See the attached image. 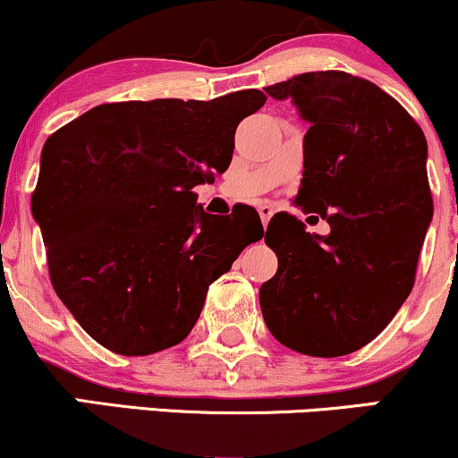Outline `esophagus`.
Segmentation results:
<instances>
[{"label": "esophagus", "instance_id": "1", "mask_svg": "<svg viewBox=\"0 0 458 458\" xmlns=\"http://www.w3.org/2000/svg\"><path fill=\"white\" fill-rule=\"evenodd\" d=\"M259 213H260L262 225H267V224H269V219L273 217V207H269V204H260Z\"/></svg>", "mask_w": 458, "mask_h": 458}]
</instances>
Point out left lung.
Segmentation results:
<instances>
[{
  "mask_svg": "<svg viewBox=\"0 0 458 458\" xmlns=\"http://www.w3.org/2000/svg\"><path fill=\"white\" fill-rule=\"evenodd\" d=\"M267 94L291 98L310 123L295 199L327 219L329 234L273 215L265 243L277 273L260 286L262 317L297 353L349 355L387 327L413 288L433 217L427 138L396 98L343 71L303 72Z\"/></svg>",
  "mask_w": 458,
  "mask_h": 458,
  "instance_id": "8db88e82",
  "label": "left lung"
}]
</instances>
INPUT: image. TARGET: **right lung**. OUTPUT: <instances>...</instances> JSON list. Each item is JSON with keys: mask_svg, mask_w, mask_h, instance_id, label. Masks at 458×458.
<instances>
[{"mask_svg": "<svg viewBox=\"0 0 458 458\" xmlns=\"http://www.w3.org/2000/svg\"><path fill=\"white\" fill-rule=\"evenodd\" d=\"M260 90L213 101L105 103L45 141L31 213L57 297L114 353H159L187 338L208 286L259 241L251 207L215 217L193 187L233 161L234 131Z\"/></svg>", "mask_w": 458, "mask_h": 458, "instance_id": "obj_1", "label": "right lung"}]
</instances>
